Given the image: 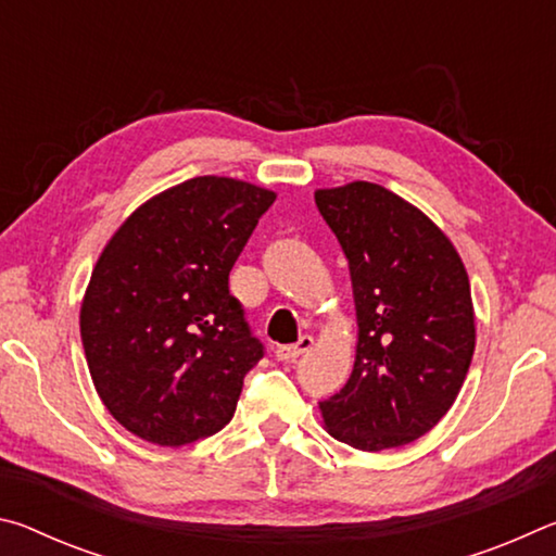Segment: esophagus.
<instances>
[{
	"label": "esophagus",
	"instance_id": "1",
	"mask_svg": "<svg viewBox=\"0 0 556 556\" xmlns=\"http://www.w3.org/2000/svg\"><path fill=\"white\" fill-rule=\"evenodd\" d=\"M312 345H314V338L312 336H301L294 345H279L277 351H275V355H277V361L291 363V361H296L299 355H304V353L312 351Z\"/></svg>",
	"mask_w": 556,
	"mask_h": 556
}]
</instances>
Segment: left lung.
<instances>
[{"mask_svg":"<svg viewBox=\"0 0 556 556\" xmlns=\"http://www.w3.org/2000/svg\"><path fill=\"white\" fill-rule=\"evenodd\" d=\"M353 281L357 348L345 388L318 407L361 451L412 444L456 402L476 348L464 262L425 213L370 181L316 191Z\"/></svg>","mask_w":556,"mask_h":556,"instance_id":"obj_1","label":"left lung"}]
</instances>
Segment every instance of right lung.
Masks as SVG:
<instances>
[{"label": "right lung", "instance_id": "right-lung-1", "mask_svg": "<svg viewBox=\"0 0 556 556\" xmlns=\"http://www.w3.org/2000/svg\"><path fill=\"white\" fill-rule=\"evenodd\" d=\"M275 191L195 176L129 215L102 250L80 306L100 400L122 427L184 446L232 419L265 355L228 277Z\"/></svg>", "mask_w": 556, "mask_h": 556}]
</instances>
